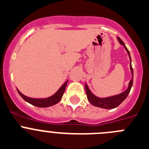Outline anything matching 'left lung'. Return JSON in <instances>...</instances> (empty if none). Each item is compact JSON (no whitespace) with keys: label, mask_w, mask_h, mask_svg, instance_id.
<instances>
[{"label":"left lung","mask_w":149,"mask_h":149,"mask_svg":"<svg viewBox=\"0 0 149 149\" xmlns=\"http://www.w3.org/2000/svg\"><path fill=\"white\" fill-rule=\"evenodd\" d=\"M117 39L119 41V42L120 43V45H123L126 50V52L128 53V56H129L130 58V69H131V73H132V79H131V81H129V84H128V87L124 92L120 93L118 95H115V96H109V97H105V98H100L97 97L96 96H95L93 93H92L91 91H90L89 88L88 87L87 84H85V91H86V94L87 97H88V101L91 102V104H93L96 107H99V108H104V109H113V108H116L117 106H119L123 101H124L126 97L128 96V95L129 94L130 91L131 89V87H132V84H133V78H134V73H133V68L131 66V56H130V53L128 51V49H127V47H125V44L123 43V41L120 39L119 37H117Z\"/></svg>","instance_id":"1"}]
</instances>
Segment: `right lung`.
I'll return each instance as SVG.
<instances>
[{
  "label": "right lung",
  "mask_w": 149,
  "mask_h": 149,
  "mask_svg": "<svg viewBox=\"0 0 149 149\" xmlns=\"http://www.w3.org/2000/svg\"><path fill=\"white\" fill-rule=\"evenodd\" d=\"M68 82V80L65 81V82L61 85V88H60L58 91H56L54 94L52 95L51 96H49V97L47 98H43V99H36V98L28 97V96L22 94L18 89H17V91H18L20 96H21L25 101L27 102L28 103H29V104H33L34 106L39 107V108H47V107L52 106V105H54V104H57V103L61 100L63 94L65 93V88H66Z\"/></svg>",
  "instance_id": "obj_1"
}]
</instances>
